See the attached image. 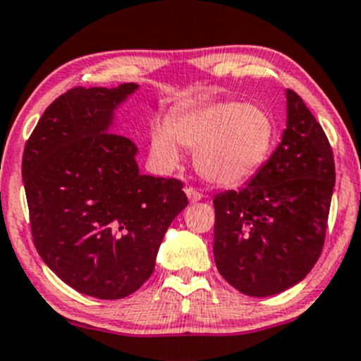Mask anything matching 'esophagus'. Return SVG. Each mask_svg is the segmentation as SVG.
Instances as JSON below:
<instances>
[{"mask_svg":"<svg viewBox=\"0 0 361 361\" xmlns=\"http://www.w3.org/2000/svg\"><path fill=\"white\" fill-rule=\"evenodd\" d=\"M185 193H186V196H188V200L191 203H196V202H200V200H202V195H200L195 188H186Z\"/></svg>","mask_w":361,"mask_h":361,"instance_id":"34e87169","label":"esophagus"}]
</instances>
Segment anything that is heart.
Listing matches in <instances>:
<instances>
[{
    "label": "heart",
    "instance_id": "obj_1",
    "mask_svg": "<svg viewBox=\"0 0 361 361\" xmlns=\"http://www.w3.org/2000/svg\"><path fill=\"white\" fill-rule=\"evenodd\" d=\"M273 141L275 123L267 109L221 99L176 113L170 123H154L149 149L165 168L180 163V145L195 149L200 176L230 188L258 175L270 157Z\"/></svg>",
    "mask_w": 361,
    "mask_h": 361
}]
</instances>
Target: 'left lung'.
<instances>
[{
    "label": "left lung",
    "mask_w": 361,
    "mask_h": 361,
    "mask_svg": "<svg viewBox=\"0 0 361 361\" xmlns=\"http://www.w3.org/2000/svg\"><path fill=\"white\" fill-rule=\"evenodd\" d=\"M335 186L328 138L295 91L286 90L281 143L250 183L213 198V257L243 295L291 288L320 258Z\"/></svg>",
    "instance_id": "8db88e82"
}]
</instances>
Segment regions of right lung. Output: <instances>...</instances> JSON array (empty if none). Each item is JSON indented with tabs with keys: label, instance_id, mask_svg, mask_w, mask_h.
I'll list each match as a JSON object with an SVG mask.
<instances>
[{
	"label": "right lung",
	"instance_id": "obj_1",
	"mask_svg": "<svg viewBox=\"0 0 361 361\" xmlns=\"http://www.w3.org/2000/svg\"><path fill=\"white\" fill-rule=\"evenodd\" d=\"M140 86L73 88L44 109L26 141L23 183L31 235L54 275L80 293L120 300L152 276L183 183L141 175L138 148L111 133Z\"/></svg>",
	"mask_w": 361,
	"mask_h": 361
}]
</instances>
